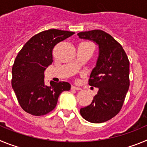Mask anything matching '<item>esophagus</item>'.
Here are the masks:
<instances>
[{"mask_svg": "<svg viewBox=\"0 0 147 147\" xmlns=\"http://www.w3.org/2000/svg\"><path fill=\"white\" fill-rule=\"evenodd\" d=\"M71 89L76 90H81V88H79V87H76V86H74V85H72V86H71Z\"/></svg>", "mask_w": 147, "mask_h": 147, "instance_id": "obj_1", "label": "esophagus"}]
</instances>
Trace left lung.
Returning <instances> with one entry per match:
<instances>
[{"label": "left lung", "mask_w": 147, "mask_h": 147, "mask_svg": "<svg viewBox=\"0 0 147 147\" xmlns=\"http://www.w3.org/2000/svg\"><path fill=\"white\" fill-rule=\"evenodd\" d=\"M80 38L98 45L99 55L88 84L98 88L91 104L80 114L91 123H102L120 112L129 87V61L121 44L102 30L78 33Z\"/></svg>", "instance_id": "8db88e82"}]
</instances>
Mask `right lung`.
Here are the masks:
<instances>
[{"label":"right lung","mask_w":147,"mask_h":147,"mask_svg":"<svg viewBox=\"0 0 147 147\" xmlns=\"http://www.w3.org/2000/svg\"><path fill=\"white\" fill-rule=\"evenodd\" d=\"M74 32L51 29L35 34L23 45L12 66L11 86L20 107L31 115L40 116L55 108L61 93L71 89L66 82L45 85L44 72L53 62L54 46Z\"/></svg>","instance_id":"1"}]
</instances>
